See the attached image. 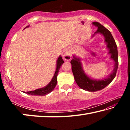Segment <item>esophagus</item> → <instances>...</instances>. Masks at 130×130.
I'll return each mask as SVG.
<instances>
[{
	"label": "esophagus",
	"mask_w": 130,
	"mask_h": 130,
	"mask_svg": "<svg viewBox=\"0 0 130 130\" xmlns=\"http://www.w3.org/2000/svg\"><path fill=\"white\" fill-rule=\"evenodd\" d=\"M63 58L65 59L66 61H69L71 59V54H70L69 52H66L64 53L63 56Z\"/></svg>",
	"instance_id": "34e87169"
}]
</instances>
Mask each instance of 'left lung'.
<instances>
[{
    "label": "left lung",
    "instance_id": "left-lung-1",
    "mask_svg": "<svg viewBox=\"0 0 130 130\" xmlns=\"http://www.w3.org/2000/svg\"><path fill=\"white\" fill-rule=\"evenodd\" d=\"M92 23L93 25L98 27V30L94 32V35L96 33H100L104 37L105 42L107 43V47L109 49L108 53L111 54L110 58L112 59L115 62L112 72L107 78L100 80H93L89 78L84 73L80 58H76L73 56V59L71 60L70 63L72 64V70L74 80L78 87L85 91L95 92L104 88L113 80L116 76L119 62L117 46L111 32L99 22H94Z\"/></svg>",
    "mask_w": 130,
    "mask_h": 130
}]
</instances>
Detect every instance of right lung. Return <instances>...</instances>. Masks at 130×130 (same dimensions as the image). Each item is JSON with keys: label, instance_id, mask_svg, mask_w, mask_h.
I'll return each instance as SVG.
<instances>
[{"label": "right lung", "instance_id": "1", "mask_svg": "<svg viewBox=\"0 0 130 130\" xmlns=\"http://www.w3.org/2000/svg\"><path fill=\"white\" fill-rule=\"evenodd\" d=\"M28 27L27 26L26 27ZM64 62V61L62 60V57L60 56L58 57V60L57 61V68L56 72L54 74V76L50 82L48 84V85L42 88H39L38 89L35 90V91H29V92H24V93H26L27 94H31V95H36V96H45L46 94H49L54 89V88L56 87L57 83V77L58 75L59 70L60 69V67L61 65H62V63Z\"/></svg>", "mask_w": 130, "mask_h": 130}]
</instances>
